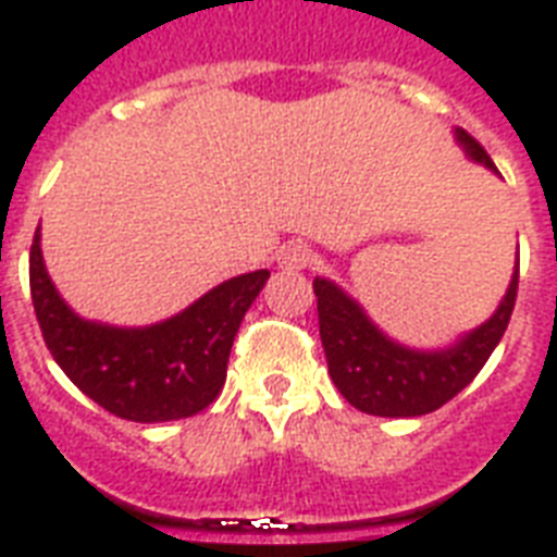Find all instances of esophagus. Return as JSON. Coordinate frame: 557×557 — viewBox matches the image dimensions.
<instances>
[{
  "instance_id": "1",
  "label": "esophagus",
  "mask_w": 557,
  "mask_h": 557,
  "mask_svg": "<svg viewBox=\"0 0 557 557\" xmlns=\"http://www.w3.org/2000/svg\"><path fill=\"white\" fill-rule=\"evenodd\" d=\"M309 260H311V248L306 246V243H286V246L277 251L280 269H288V271L306 269Z\"/></svg>"
}]
</instances>
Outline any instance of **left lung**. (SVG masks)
Returning a JSON list of instances; mask_svg holds the SVG:
<instances>
[{"label":"left lung","mask_w":557,"mask_h":557,"mask_svg":"<svg viewBox=\"0 0 557 557\" xmlns=\"http://www.w3.org/2000/svg\"><path fill=\"white\" fill-rule=\"evenodd\" d=\"M458 139L472 160L498 171L472 134L458 128ZM314 294H318L320 341L337 392L366 414L418 418L449 404L490 360L512 318L518 269L498 311L481 329H474L451 349L443 351H411L392 343L386 334L374 329L363 309L329 280H314Z\"/></svg>","instance_id":"obj_1"}]
</instances>
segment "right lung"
<instances>
[{"label": "right lung", "mask_w": 557, "mask_h": 557, "mask_svg": "<svg viewBox=\"0 0 557 557\" xmlns=\"http://www.w3.org/2000/svg\"><path fill=\"white\" fill-rule=\"evenodd\" d=\"M265 280V269L239 274L165 323L114 329L76 318L45 271L39 232L30 246V300L45 346L83 395L134 423L191 418L214 404L239 323Z\"/></svg>", "instance_id": "right-lung-1"}]
</instances>
